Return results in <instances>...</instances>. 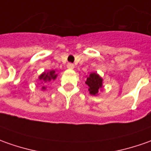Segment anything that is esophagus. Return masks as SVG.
Masks as SVG:
<instances>
[{"instance_id":"esophagus-1","label":"esophagus","mask_w":151,"mask_h":151,"mask_svg":"<svg viewBox=\"0 0 151 151\" xmlns=\"http://www.w3.org/2000/svg\"><path fill=\"white\" fill-rule=\"evenodd\" d=\"M67 68H69V69H73V68H74V65H73V63H68L67 64Z\"/></svg>"}]
</instances>
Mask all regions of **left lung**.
Returning <instances> with one entry per match:
<instances>
[{
  "instance_id": "8db88e82",
  "label": "left lung",
  "mask_w": 151,
  "mask_h": 151,
  "mask_svg": "<svg viewBox=\"0 0 151 151\" xmlns=\"http://www.w3.org/2000/svg\"><path fill=\"white\" fill-rule=\"evenodd\" d=\"M86 84L89 87L88 91L90 93L93 95H96L98 93V90L102 86V79L97 73H91L87 78Z\"/></svg>"
}]
</instances>
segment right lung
<instances>
[{
    "label": "right lung",
    "mask_w": 151,
    "mask_h": 151,
    "mask_svg": "<svg viewBox=\"0 0 151 151\" xmlns=\"http://www.w3.org/2000/svg\"><path fill=\"white\" fill-rule=\"evenodd\" d=\"M57 77V74H55V71H50L49 73H42L40 76V79L44 82V83H46V82H49V81H51V80H54ZM42 89H45V87H43Z\"/></svg>",
    "instance_id": "right-lung-1"
}]
</instances>
